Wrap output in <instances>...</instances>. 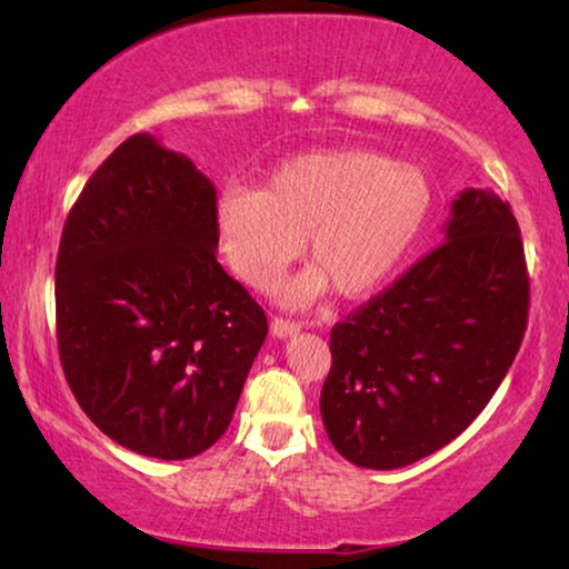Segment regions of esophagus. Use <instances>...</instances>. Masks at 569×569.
Segmentation results:
<instances>
[{
    "mask_svg": "<svg viewBox=\"0 0 569 569\" xmlns=\"http://www.w3.org/2000/svg\"><path fill=\"white\" fill-rule=\"evenodd\" d=\"M298 331H300V323L287 321V318H271V337L287 339V337H295Z\"/></svg>",
    "mask_w": 569,
    "mask_h": 569,
    "instance_id": "esophagus-1",
    "label": "esophagus"
}]
</instances>
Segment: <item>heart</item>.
Instances as JSON below:
<instances>
[{
  "label": "heart",
  "instance_id": "heart-1",
  "mask_svg": "<svg viewBox=\"0 0 569 569\" xmlns=\"http://www.w3.org/2000/svg\"><path fill=\"white\" fill-rule=\"evenodd\" d=\"M435 191L422 168L376 150L298 154L261 191L224 189L217 236L232 271L263 287L300 253L316 263L284 287L302 306L329 282L341 298H365L388 282L422 236Z\"/></svg>",
  "mask_w": 569,
  "mask_h": 569
}]
</instances>
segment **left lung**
Listing matches in <instances>:
<instances>
[{"mask_svg": "<svg viewBox=\"0 0 569 569\" xmlns=\"http://www.w3.org/2000/svg\"><path fill=\"white\" fill-rule=\"evenodd\" d=\"M442 232L446 243L331 329L321 417L362 469H401L458 438L523 341L528 274L508 201L466 189Z\"/></svg>", "mask_w": 569, "mask_h": 569, "instance_id": "1", "label": "left lung"}]
</instances>
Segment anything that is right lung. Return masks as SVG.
<instances>
[{"mask_svg": "<svg viewBox=\"0 0 569 569\" xmlns=\"http://www.w3.org/2000/svg\"><path fill=\"white\" fill-rule=\"evenodd\" d=\"M214 217V183L134 134L61 232V368L98 430L139 456L183 461L214 446L267 339L259 302L217 261Z\"/></svg>", "mask_w": 569, "mask_h": 569, "instance_id": "add662e5", "label": "right lung"}]
</instances>
